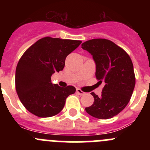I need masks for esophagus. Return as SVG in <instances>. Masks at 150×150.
I'll return each mask as SVG.
<instances>
[{
	"instance_id": "obj_1",
	"label": "esophagus",
	"mask_w": 150,
	"mask_h": 150,
	"mask_svg": "<svg viewBox=\"0 0 150 150\" xmlns=\"http://www.w3.org/2000/svg\"><path fill=\"white\" fill-rule=\"evenodd\" d=\"M76 92H77L78 95H85L84 91H83L81 89H79V88H77V89H76Z\"/></svg>"
}]
</instances>
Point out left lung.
I'll list each match as a JSON object with an SVG mask.
<instances>
[{
    "instance_id": "1",
    "label": "left lung",
    "mask_w": 150,
    "mask_h": 150,
    "mask_svg": "<svg viewBox=\"0 0 150 150\" xmlns=\"http://www.w3.org/2000/svg\"><path fill=\"white\" fill-rule=\"evenodd\" d=\"M82 48L93 57L98 83H105L100 98L91 92L94 103L86 111L95 118L110 119L125 109L133 93L135 75L132 59L123 49L107 39L86 41Z\"/></svg>"
}]
</instances>
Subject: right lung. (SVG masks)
<instances>
[{
	"instance_id": "obj_1",
	"label": "right lung",
	"mask_w": 150,
	"mask_h": 150,
	"mask_svg": "<svg viewBox=\"0 0 150 150\" xmlns=\"http://www.w3.org/2000/svg\"><path fill=\"white\" fill-rule=\"evenodd\" d=\"M80 40L46 37L30 46L19 59L16 70V89L22 104L38 117L55 116L63 109L66 98L76 91L51 83L55 72L62 71L66 57Z\"/></svg>"
}]
</instances>
